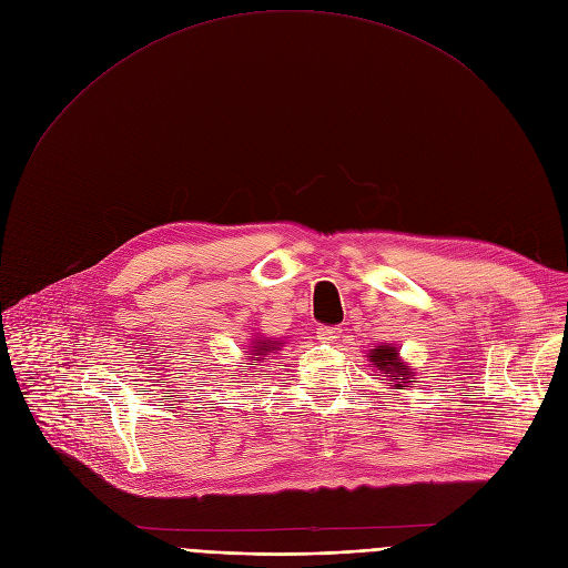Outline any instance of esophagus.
I'll use <instances>...</instances> for the list:
<instances>
[{
  "label": "esophagus",
  "instance_id": "esophagus-1",
  "mask_svg": "<svg viewBox=\"0 0 568 568\" xmlns=\"http://www.w3.org/2000/svg\"><path fill=\"white\" fill-rule=\"evenodd\" d=\"M317 338H320L322 343H332V341L341 338V329H338V326H320V329H317Z\"/></svg>",
  "mask_w": 568,
  "mask_h": 568
}]
</instances>
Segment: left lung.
Returning a JSON list of instances; mask_svg holds the SVG:
<instances>
[{
	"label": "left lung",
	"mask_w": 568,
	"mask_h": 568,
	"mask_svg": "<svg viewBox=\"0 0 568 568\" xmlns=\"http://www.w3.org/2000/svg\"><path fill=\"white\" fill-rule=\"evenodd\" d=\"M371 362H373V366H375L377 371L384 373V377L389 379V384L396 386V389H398V386H403V384H400L403 379L414 382V377L409 375V368L403 366V362L398 359V349H396V347H389V345L375 347V349L371 352Z\"/></svg>",
	"instance_id": "left-lung-1"
}]
</instances>
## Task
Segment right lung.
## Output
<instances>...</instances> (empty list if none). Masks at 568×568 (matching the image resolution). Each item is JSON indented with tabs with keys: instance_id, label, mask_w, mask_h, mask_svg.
<instances>
[{
	"instance_id": "add662e5",
	"label": "right lung",
	"mask_w": 568,
	"mask_h": 568,
	"mask_svg": "<svg viewBox=\"0 0 568 568\" xmlns=\"http://www.w3.org/2000/svg\"><path fill=\"white\" fill-rule=\"evenodd\" d=\"M276 345H281V343H274V341H257V343H255V349H253V352H255V359H253V362H260L262 354L276 349ZM251 366H257V364H251Z\"/></svg>"
}]
</instances>
